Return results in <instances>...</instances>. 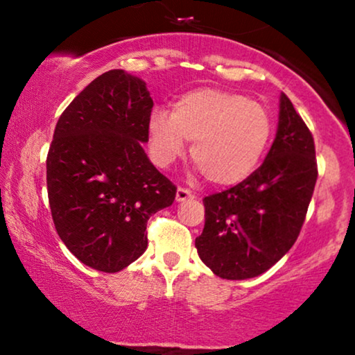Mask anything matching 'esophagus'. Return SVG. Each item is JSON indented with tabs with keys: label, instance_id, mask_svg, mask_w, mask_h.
I'll use <instances>...</instances> for the list:
<instances>
[{
	"label": "esophagus",
	"instance_id": "1",
	"mask_svg": "<svg viewBox=\"0 0 355 355\" xmlns=\"http://www.w3.org/2000/svg\"><path fill=\"white\" fill-rule=\"evenodd\" d=\"M187 198H193V193L191 191H187V189H184V187H178L176 200L184 202V200H187Z\"/></svg>",
	"mask_w": 355,
	"mask_h": 355
}]
</instances>
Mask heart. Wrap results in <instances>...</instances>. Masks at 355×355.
I'll return each mask as SVG.
<instances>
[{"instance_id":"1","label":"heart","mask_w":355,"mask_h":355,"mask_svg":"<svg viewBox=\"0 0 355 355\" xmlns=\"http://www.w3.org/2000/svg\"><path fill=\"white\" fill-rule=\"evenodd\" d=\"M273 123L263 106L236 92L197 89L174 101L171 116L153 111L148 145L153 162L166 168L192 142L191 157L213 186L245 181L268 148Z\"/></svg>"}]
</instances>
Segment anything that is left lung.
Listing matches in <instances>:
<instances>
[{"label": "left lung", "instance_id": "1", "mask_svg": "<svg viewBox=\"0 0 355 355\" xmlns=\"http://www.w3.org/2000/svg\"><path fill=\"white\" fill-rule=\"evenodd\" d=\"M313 137L284 94L278 129L265 162L245 181L203 198L205 227L198 257L223 279L270 270L297 239L317 182Z\"/></svg>", "mask_w": 355, "mask_h": 355}]
</instances>
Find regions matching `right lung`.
Returning a JSON list of instances; mask_svg holds the SVG:
<instances>
[{
	"label": "right lung",
	"instance_id": "1",
	"mask_svg": "<svg viewBox=\"0 0 355 355\" xmlns=\"http://www.w3.org/2000/svg\"><path fill=\"white\" fill-rule=\"evenodd\" d=\"M153 100L123 69L92 80L58 119L46 186L58 236L90 268L116 273L148 245L147 221L176 187L144 150Z\"/></svg>",
	"mask_w": 355,
	"mask_h": 355
}]
</instances>
